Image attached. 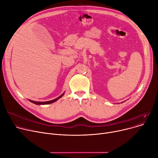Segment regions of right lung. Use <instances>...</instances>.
Instances as JSON below:
<instances>
[{
    "instance_id": "add662e5",
    "label": "right lung",
    "mask_w": 158,
    "mask_h": 158,
    "mask_svg": "<svg viewBox=\"0 0 158 158\" xmlns=\"http://www.w3.org/2000/svg\"><path fill=\"white\" fill-rule=\"evenodd\" d=\"M63 95H64V93H63V94L61 95H60V97H58L57 98H56L54 99V100H52V101H46V102H36V101H31V100H29V101H30V102H32V103L35 104H37V105H44V104H51V103H53V102H56V101H57V100H58V99L60 98L61 97H62Z\"/></svg>"
}]
</instances>
